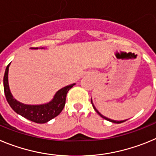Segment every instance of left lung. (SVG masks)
Here are the masks:
<instances>
[{
    "instance_id": "1",
    "label": "left lung",
    "mask_w": 156,
    "mask_h": 156,
    "mask_svg": "<svg viewBox=\"0 0 156 156\" xmlns=\"http://www.w3.org/2000/svg\"><path fill=\"white\" fill-rule=\"evenodd\" d=\"M91 104H92V105H93V108H94V110L96 112H97V113L99 115H100V116H101L102 117V118H104L105 119H106V120H108V121H110V122H115V123H121V122H125V121L126 120H121V121H116V120H112V119H108V118H107V117H105V116H104V115H101V114L100 113V112H99L98 111L97 109H96V108H95L94 107V104H93V102H92V100H91Z\"/></svg>"
}]
</instances>
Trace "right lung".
Segmentation results:
<instances>
[{"instance_id":"add662e5","label":"right lung","mask_w":156,"mask_h":156,"mask_svg":"<svg viewBox=\"0 0 156 156\" xmlns=\"http://www.w3.org/2000/svg\"><path fill=\"white\" fill-rule=\"evenodd\" d=\"M36 49V48H35ZM11 63L8 65L4 76V90L7 101L16 113L30 121L37 123H44L56 117L62 111L66 105V94L75 83L62 87L56 92L53 99L50 102L43 105H26L19 102L12 96L8 85V68Z\"/></svg>"}]
</instances>
